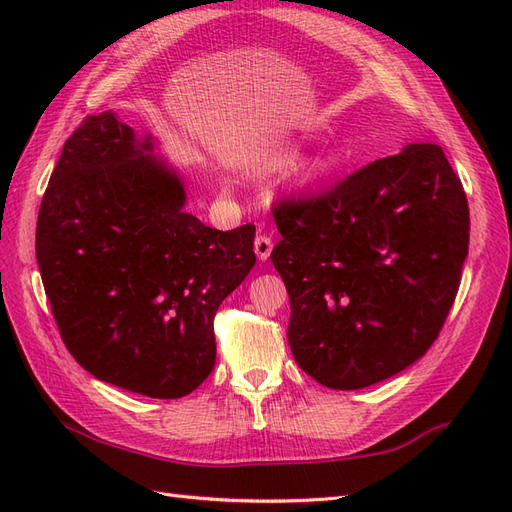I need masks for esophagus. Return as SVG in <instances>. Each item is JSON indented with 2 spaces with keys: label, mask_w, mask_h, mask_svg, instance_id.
<instances>
[{
  "label": "esophagus",
  "mask_w": 512,
  "mask_h": 512,
  "mask_svg": "<svg viewBox=\"0 0 512 512\" xmlns=\"http://www.w3.org/2000/svg\"><path fill=\"white\" fill-rule=\"evenodd\" d=\"M273 250V241L269 235H258L254 241V252L258 256V260H267L271 256Z\"/></svg>",
  "instance_id": "34e87169"
}]
</instances>
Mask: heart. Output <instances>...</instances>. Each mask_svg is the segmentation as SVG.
Wrapping results in <instances>:
<instances>
[{"mask_svg": "<svg viewBox=\"0 0 512 512\" xmlns=\"http://www.w3.org/2000/svg\"><path fill=\"white\" fill-rule=\"evenodd\" d=\"M318 173H322V166H316V168H314V175H318Z\"/></svg>", "mask_w": 512, "mask_h": 512, "instance_id": "heart-1", "label": "heart"}]
</instances>
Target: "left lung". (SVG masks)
Wrapping results in <instances>:
<instances>
[{
    "mask_svg": "<svg viewBox=\"0 0 512 512\" xmlns=\"http://www.w3.org/2000/svg\"><path fill=\"white\" fill-rule=\"evenodd\" d=\"M273 218L282 241L271 260L305 374L365 389L436 342L470 243L468 198L440 145H408L318 194L280 200Z\"/></svg>",
    "mask_w": 512,
    "mask_h": 512,
    "instance_id": "obj_1",
    "label": "left lung"
}]
</instances>
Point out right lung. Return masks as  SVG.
<instances>
[{"label": "right lung", "mask_w": 512, "mask_h": 512, "mask_svg": "<svg viewBox=\"0 0 512 512\" xmlns=\"http://www.w3.org/2000/svg\"><path fill=\"white\" fill-rule=\"evenodd\" d=\"M151 149L111 111L85 117L42 196L36 258L76 363L179 399L213 371V318L254 267L256 226L215 230L185 213L183 181Z\"/></svg>", "instance_id": "right-lung-1"}]
</instances>
